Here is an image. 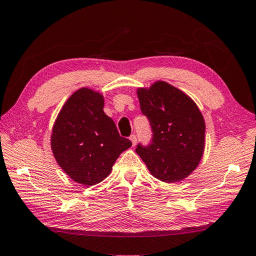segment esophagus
<instances>
[{"mask_svg": "<svg viewBox=\"0 0 256 256\" xmlns=\"http://www.w3.org/2000/svg\"><path fill=\"white\" fill-rule=\"evenodd\" d=\"M129 139H130V142H132V147H134V144H136V142H137V137H136V134H132V136L129 137Z\"/></svg>", "mask_w": 256, "mask_h": 256, "instance_id": "34e87169", "label": "esophagus"}]
</instances>
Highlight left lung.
I'll list each match as a JSON object with an SVG mask.
<instances>
[{"mask_svg": "<svg viewBox=\"0 0 256 256\" xmlns=\"http://www.w3.org/2000/svg\"><path fill=\"white\" fill-rule=\"evenodd\" d=\"M137 94L152 138L148 146L138 144L136 152L159 180H184L203 156V114L187 94L165 81H157L149 89H138Z\"/></svg>", "mask_w": 256, "mask_h": 256, "instance_id": "8db88e82", "label": "left lung"}]
</instances>
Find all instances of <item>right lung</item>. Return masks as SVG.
I'll use <instances>...</instances> for the list:
<instances>
[{
  "label": "right lung",
  "mask_w": 256,
  "mask_h": 256,
  "mask_svg": "<svg viewBox=\"0 0 256 256\" xmlns=\"http://www.w3.org/2000/svg\"><path fill=\"white\" fill-rule=\"evenodd\" d=\"M132 142L119 134L104 112V97L81 88L66 100L53 124L51 148L59 166L74 182L92 186L112 172Z\"/></svg>",
  "instance_id": "obj_1"
}]
</instances>
